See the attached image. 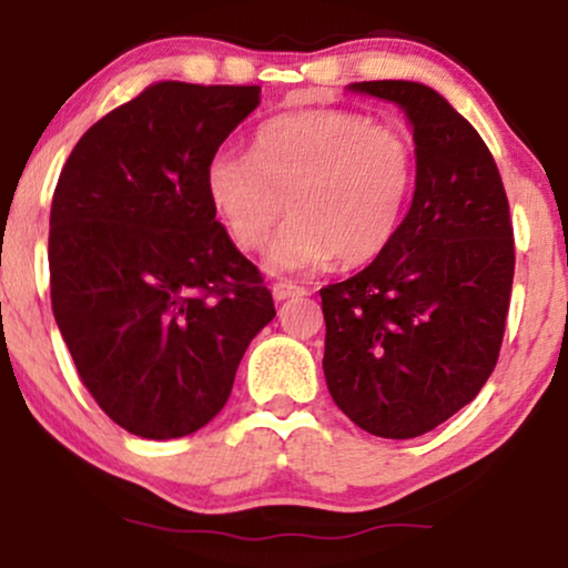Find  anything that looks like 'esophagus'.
I'll return each mask as SVG.
<instances>
[{
    "instance_id": "obj_1",
    "label": "esophagus",
    "mask_w": 568,
    "mask_h": 568,
    "mask_svg": "<svg viewBox=\"0 0 568 568\" xmlns=\"http://www.w3.org/2000/svg\"><path fill=\"white\" fill-rule=\"evenodd\" d=\"M271 292H274L276 300H290V297H305L307 290L300 284H292V282H276L271 286Z\"/></svg>"
}]
</instances>
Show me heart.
Masks as SVG:
<instances>
[{
  "label": "heart",
  "instance_id": "b5f03b06",
  "mask_svg": "<svg viewBox=\"0 0 568 568\" xmlns=\"http://www.w3.org/2000/svg\"><path fill=\"white\" fill-rule=\"evenodd\" d=\"M206 196L240 247L266 251L292 274L336 258L359 266L387 251L416 183L410 139L346 108L284 113L255 131L253 154L220 150L206 165Z\"/></svg>",
  "mask_w": 568,
  "mask_h": 568
}]
</instances>
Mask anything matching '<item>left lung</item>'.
I'll return each mask as SVG.
<instances>
[{"instance_id":"1","label":"left lung","mask_w":568,"mask_h":568,"mask_svg":"<svg viewBox=\"0 0 568 568\" xmlns=\"http://www.w3.org/2000/svg\"><path fill=\"white\" fill-rule=\"evenodd\" d=\"M406 111L416 191L393 243L321 290L323 372L364 432L410 439L476 398L499 359L515 278V230L478 131L418 82H354Z\"/></svg>"}]
</instances>
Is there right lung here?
Listing matches in <instances>:
<instances>
[{
  "label": "right lung",
  "instance_id": "obj_1",
  "mask_svg": "<svg viewBox=\"0 0 568 568\" xmlns=\"http://www.w3.org/2000/svg\"><path fill=\"white\" fill-rule=\"evenodd\" d=\"M258 84L154 82L69 154L51 204V307L108 418L175 439L224 408L276 310L206 196V165Z\"/></svg>",
  "mask_w": 568,
  "mask_h": 568
}]
</instances>
